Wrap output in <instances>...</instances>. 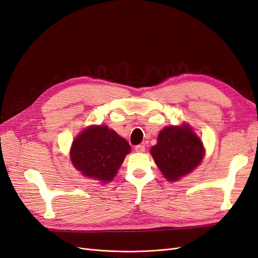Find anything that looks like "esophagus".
<instances>
[{"label": "esophagus", "instance_id": "obj_1", "mask_svg": "<svg viewBox=\"0 0 258 258\" xmlns=\"http://www.w3.org/2000/svg\"><path fill=\"white\" fill-rule=\"evenodd\" d=\"M135 150L137 153H144L145 152V146L144 145H137L135 147Z\"/></svg>", "mask_w": 258, "mask_h": 258}]
</instances>
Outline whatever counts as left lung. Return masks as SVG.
I'll list each match as a JSON object with an SVG mask.
<instances>
[{"label": "left lung", "mask_w": 258, "mask_h": 258, "mask_svg": "<svg viewBox=\"0 0 258 258\" xmlns=\"http://www.w3.org/2000/svg\"><path fill=\"white\" fill-rule=\"evenodd\" d=\"M156 165L168 181H176L196 168L204 157V145L187 127H166L151 150Z\"/></svg>", "instance_id": "left-lung-1"}]
</instances>
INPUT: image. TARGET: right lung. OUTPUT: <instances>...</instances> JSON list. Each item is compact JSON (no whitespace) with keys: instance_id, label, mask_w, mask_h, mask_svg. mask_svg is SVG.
Instances as JSON below:
<instances>
[{"instance_id":"1","label":"right lung","mask_w":258,"mask_h":258,"mask_svg":"<svg viewBox=\"0 0 258 258\" xmlns=\"http://www.w3.org/2000/svg\"><path fill=\"white\" fill-rule=\"evenodd\" d=\"M130 151L128 142L114 130L92 126L72 144L71 160L85 176L106 183L112 181Z\"/></svg>"}]
</instances>
